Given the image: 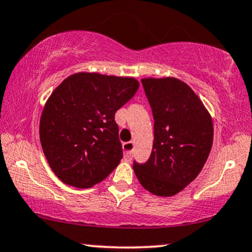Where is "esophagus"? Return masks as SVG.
I'll use <instances>...</instances> for the list:
<instances>
[{"label": "esophagus", "instance_id": "1", "mask_svg": "<svg viewBox=\"0 0 252 252\" xmlns=\"http://www.w3.org/2000/svg\"><path fill=\"white\" fill-rule=\"evenodd\" d=\"M133 142H126L123 143V150H124V158L126 160H131L132 159V150H133Z\"/></svg>", "mask_w": 252, "mask_h": 252}]
</instances>
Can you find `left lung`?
<instances>
[{
	"label": "left lung",
	"instance_id": "obj_1",
	"mask_svg": "<svg viewBox=\"0 0 252 252\" xmlns=\"http://www.w3.org/2000/svg\"><path fill=\"white\" fill-rule=\"evenodd\" d=\"M154 115V145L144 164L133 171L146 190L172 196L197 177L213 145V122L201 100L176 78L143 79Z\"/></svg>",
	"mask_w": 252,
	"mask_h": 252
}]
</instances>
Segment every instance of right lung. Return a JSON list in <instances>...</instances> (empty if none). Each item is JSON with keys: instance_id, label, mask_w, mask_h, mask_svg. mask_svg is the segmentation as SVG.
Returning a JSON list of instances; mask_svg holds the SVG:
<instances>
[{"instance_id": "add662e5", "label": "right lung", "mask_w": 252, "mask_h": 252, "mask_svg": "<svg viewBox=\"0 0 252 252\" xmlns=\"http://www.w3.org/2000/svg\"><path fill=\"white\" fill-rule=\"evenodd\" d=\"M138 87L133 78L76 73L51 94L39 137L47 163L63 183L87 189L115 170L123 157L115 113Z\"/></svg>"}]
</instances>
